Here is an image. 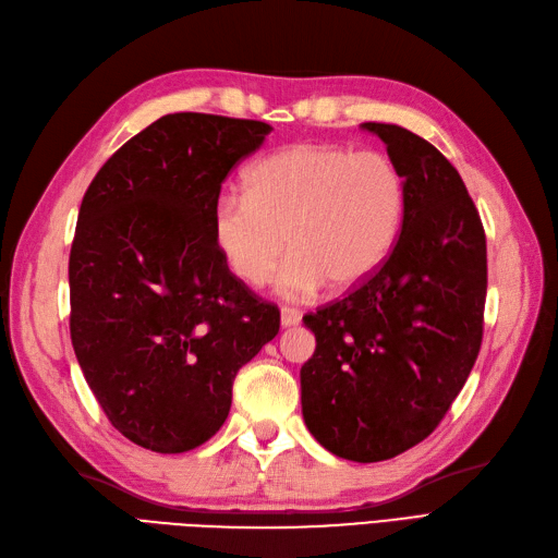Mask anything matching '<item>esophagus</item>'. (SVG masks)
<instances>
[{
    "mask_svg": "<svg viewBox=\"0 0 558 558\" xmlns=\"http://www.w3.org/2000/svg\"><path fill=\"white\" fill-rule=\"evenodd\" d=\"M302 320V314L293 307H281V326L283 328H291V326H298Z\"/></svg>",
    "mask_w": 558,
    "mask_h": 558,
    "instance_id": "obj_1",
    "label": "esophagus"
}]
</instances>
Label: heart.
<instances>
[{"instance_id":"b5f03b06","label":"heart","mask_w":558,"mask_h":558,"mask_svg":"<svg viewBox=\"0 0 558 558\" xmlns=\"http://www.w3.org/2000/svg\"><path fill=\"white\" fill-rule=\"evenodd\" d=\"M404 179L379 150L293 144L251 165L244 197L211 211L214 242L230 272L263 286L286 253L277 293L316 295L326 283L351 291L391 256L404 218Z\"/></svg>"}]
</instances>
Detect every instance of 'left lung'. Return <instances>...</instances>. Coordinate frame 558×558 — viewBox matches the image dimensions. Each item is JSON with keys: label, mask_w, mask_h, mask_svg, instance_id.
Listing matches in <instances>:
<instances>
[{"label": "left lung", "mask_w": 558, "mask_h": 558, "mask_svg": "<svg viewBox=\"0 0 558 558\" xmlns=\"http://www.w3.org/2000/svg\"><path fill=\"white\" fill-rule=\"evenodd\" d=\"M404 179L400 238L377 272L307 314L302 416L320 447L377 463L437 428L477 361L486 238L456 167L400 125L363 123Z\"/></svg>", "instance_id": "8db88e82"}]
</instances>
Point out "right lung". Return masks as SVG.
Here are the masks:
<instances>
[{
    "instance_id": "1",
    "label": "right lung",
    "mask_w": 558,
    "mask_h": 558,
    "mask_svg": "<svg viewBox=\"0 0 558 558\" xmlns=\"http://www.w3.org/2000/svg\"><path fill=\"white\" fill-rule=\"evenodd\" d=\"M267 123L167 113L102 165L70 253L76 361L111 426L158 453L223 426L238 369L275 340L279 310L234 277L211 232L221 183Z\"/></svg>"
}]
</instances>
